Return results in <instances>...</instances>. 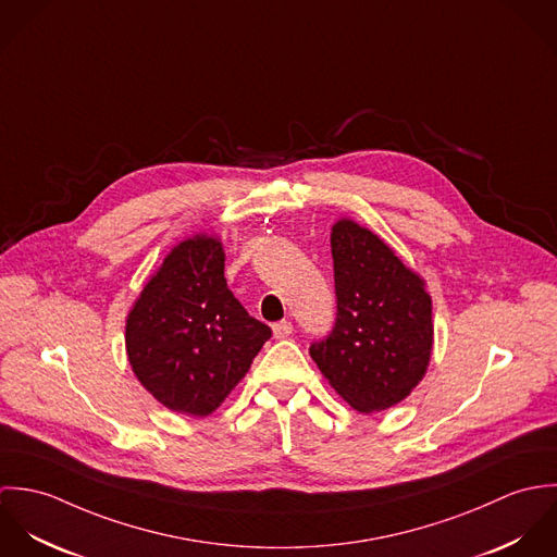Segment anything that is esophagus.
<instances>
[{"instance_id": "34e87169", "label": "esophagus", "mask_w": 557, "mask_h": 557, "mask_svg": "<svg viewBox=\"0 0 557 557\" xmlns=\"http://www.w3.org/2000/svg\"><path fill=\"white\" fill-rule=\"evenodd\" d=\"M272 332H274V338H287L294 332V325H292V321L283 319L272 325Z\"/></svg>"}]
</instances>
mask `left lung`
Returning a JSON list of instances; mask_svg holds the SVG:
<instances>
[{"mask_svg":"<svg viewBox=\"0 0 557 557\" xmlns=\"http://www.w3.org/2000/svg\"><path fill=\"white\" fill-rule=\"evenodd\" d=\"M330 246L336 321L309 354L354 409H388L426 373L433 349L431 296L384 239L349 219L334 223Z\"/></svg>","mask_w":557,"mask_h":557,"instance_id":"8db88e82","label":"left lung"}]
</instances>
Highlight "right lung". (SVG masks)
I'll return each instance as SVG.
<instances>
[{
  "label": "right lung",
  "mask_w": 557,
  "mask_h": 557,
  "mask_svg": "<svg viewBox=\"0 0 557 557\" xmlns=\"http://www.w3.org/2000/svg\"><path fill=\"white\" fill-rule=\"evenodd\" d=\"M270 336L230 292L221 239L203 234L164 257L126 319V354L137 380L186 416L212 413Z\"/></svg>",
  "instance_id": "obj_1"
}]
</instances>
